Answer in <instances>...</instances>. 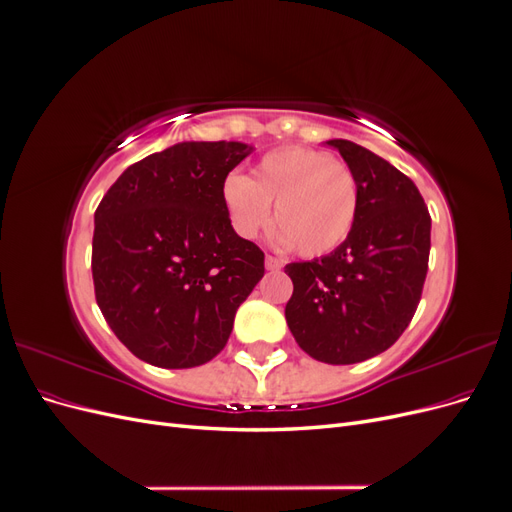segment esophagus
Segmentation results:
<instances>
[{
    "instance_id": "34e87169",
    "label": "esophagus",
    "mask_w": 512,
    "mask_h": 512,
    "mask_svg": "<svg viewBox=\"0 0 512 512\" xmlns=\"http://www.w3.org/2000/svg\"><path fill=\"white\" fill-rule=\"evenodd\" d=\"M265 267H267L269 271H280V269L284 267V262H282L280 258H275V256H267V258H265Z\"/></svg>"
}]
</instances>
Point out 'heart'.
Segmentation results:
<instances>
[{
  "mask_svg": "<svg viewBox=\"0 0 512 512\" xmlns=\"http://www.w3.org/2000/svg\"><path fill=\"white\" fill-rule=\"evenodd\" d=\"M228 220L243 239H254L273 218V239L297 245L303 256H322L342 245L359 213L354 173L329 153L307 147L269 151L252 177L232 173L222 185Z\"/></svg>",
  "mask_w": 512,
  "mask_h": 512,
  "instance_id": "b5f03b06",
  "label": "heart"
}]
</instances>
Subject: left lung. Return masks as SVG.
<instances>
[{
  "label": "left lung",
  "mask_w": 512,
  "mask_h": 512,
  "mask_svg": "<svg viewBox=\"0 0 512 512\" xmlns=\"http://www.w3.org/2000/svg\"><path fill=\"white\" fill-rule=\"evenodd\" d=\"M335 147L359 185V213L342 245L290 262L288 329L301 350L352 365L391 348L410 324L427 275L431 218L412 179L344 138Z\"/></svg>",
  "instance_id": "8db88e82"
}]
</instances>
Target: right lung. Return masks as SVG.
I'll return each instance as SVG.
<instances>
[{"instance_id":"add662e5","label":"right lung","mask_w":512,"mask_h":512,"mask_svg":"<svg viewBox=\"0 0 512 512\" xmlns=\"http://www.w3.org/2000/svg\"><path fill=\"white\" fill-rule=\"evenodd\" d=\"M252 147L177 143L123 170L94 215L91 273L108 327L138 359L198 367L218 356L265 254L232 228L228 173Z\"/></svg>"}]
</instances>
